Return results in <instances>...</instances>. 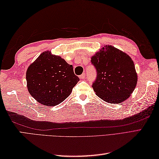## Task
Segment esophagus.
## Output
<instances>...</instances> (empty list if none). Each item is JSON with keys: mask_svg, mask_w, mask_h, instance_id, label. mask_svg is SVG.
I'll list each match as a JSON object with an SVG mask.
<instances>
[{"mask_svg": "<svg viewBox=\"0 0 159 159\" xmlns=\"http://www.w3.org/2000/svg\"><path fill=\"white\" fill-rule=\"evenodd\" d=\"M79 78H80V79H84L85 78V73H83L81 75L79 76Z\"/></svg>", "mask_w": 159, "mask_h": 159, "instance_id": "34e87169", "label": "esophagus"}]
</instances>
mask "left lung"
<instances>
[{"mask_svg": "<svg viewBox=\"0 0 159 159\" xmlns=\"http://www.w3.org/2000/svg\"><path fill=\"white\" fill-rule=\"evenodd\" d=\"M91 62L96 67V79L92 87L96 95L111 104L124 102L135 88L137 75L130 57L112 46H105Z\"/></svg>", "mask_w": 159, "mask_h": 159, "instance_id": "8db88e82", "label": "left lung"}]
</instances>
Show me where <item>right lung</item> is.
I'll use <instances>...</instances> for the list:
<instances>
[{
  "label": "right lung",
  "mask_w": 159,
  "mask_h": 159,
  "mask_svg": "<svg viewBox=\"0 0 159 159\" xmlns=\"http://www.w3.org/2000/svg\"><path fill=\"white\" fill-rule=\"evenodd\" d=\"M26 79L29 93L40 104L50 107L65 100L79 80L72 65L50 51L42 52L29 66Z\"/></svg>",
  "instance_id": "obj_1"
}]
</instances>
